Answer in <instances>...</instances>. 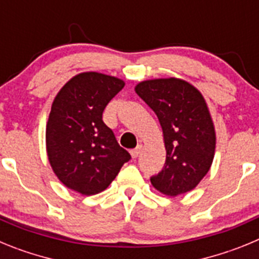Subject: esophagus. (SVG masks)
I'll return each mask as SVG.
<instances>
[{
	"label": "esophagus",
	"mask_w": 259,
	"mask_h": 259,
	"mask_svg": "<svg viewBox=\"0 0 259 259\" xmlns=\"http://www.w3.org/2000/svg\"><path fill=\"white\" fill-rule=\"evenodd\" d=\"M140 153H141V146H137L136 149L131 150V157L135 159V158H137L139 155H140Z\"/></svg>",
	"instance_id": "1"
}]
</instances>
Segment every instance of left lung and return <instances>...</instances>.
Listing matches in <instances>:
<instances>
[{"label":"left lung","mask_w":259,"mask_h":259,"mask_svg":"<svg viewBox=\"0 0 259 259\" xmlns=\"http://www.w3.org/2000/svg\"><path fill=\"white\" fill-rule=\"evenodd\" d=\"M135 92L154 111L163 131L166 162L150 178L153 187L171 197L192 191L209 172L217 144L205 98L178 77L145 80Z\"/></svg>","instance_id":"obj_1"}]
</instances>
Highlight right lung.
<instances>
[{"label": "right lung", "mask_w": 259, "mask_h": 259, "mask_svg": "<svg viewBox=\"0 0 259 259\" xmlns=\"http://www.w3.org/2000/svg\"><path fill=\"white\" fill-rule=\"evenodd\" d=\"M124 81L100 72L71 77L57 93L47 123V153L62 184L84 196L105 191L131 159L102 120Z\"/></svg>", "instance_id": "1"}]
</instances>
